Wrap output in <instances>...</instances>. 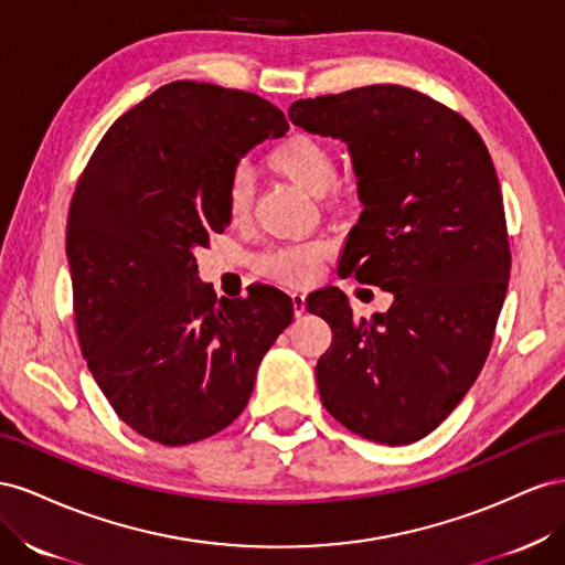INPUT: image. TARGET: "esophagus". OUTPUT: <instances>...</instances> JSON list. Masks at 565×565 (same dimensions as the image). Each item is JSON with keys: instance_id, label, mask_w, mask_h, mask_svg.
Listing matches in <instances>:
<instances>
[{"instance_id": "1", "label": "esophagus", "mask_w": 565, "mask_h": 565, "mask_svg": "<svg viewBox=\"0 0 565 565\" xmlns=\"http://www.w3.org/2000/svg\"><path fill=\"white\" fill-rule=\"evenodd\" d=\"M291 300H294V315L302 317L305 315V296L296 291V294H291Z\"/></svg>"}]
</instances>
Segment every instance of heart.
I'll return each instance as SVG.
<instances>
[{
    "instance_id": "b5f03b06",
    "label": "heart",
    "mask_w": 565,
    "mask_h": 565,
    "mask_svg": "<svg viewBox=\"0 0 565 565\" xmlns=\"http://www.w3.org/2000/svg\"><path fill=\"white\" fill-rule=\"evenodd\" d=\"M267 163L274 172L284 174L286 180L296 182L310 193L331 191V196L338 201L345 196V186L335 180V156L331 147L308 135H291L281 143H277L267 156ZM224 203H227V215L234 222H244L253 205V184L244 170H236L224 191ZM319 244L305 246H277L257 257V267L267 277L284 281V284H305L312 279V274L321 260Z\"/></svg>"
}]
</instances>
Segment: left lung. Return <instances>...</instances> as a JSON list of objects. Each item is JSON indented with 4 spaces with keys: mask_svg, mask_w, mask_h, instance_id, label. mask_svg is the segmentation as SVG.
<instances>
[{
    "mask_svg": "<svg viewBox=\"0 0 565 565\" xmlns=\"http://www.w3.org/2000/svg\"><path fill=\"white\" fill-rule=\"evenodd\" d=\"M288 118L348 143L364 211L338 274L393 294L372 321L354 319L338 288L310 298L333 331L315 369L321 405L366 440H422L478 379L509 286L486 141L452 108L399 85L300 99Z\"/></svg>",
    "mask_w": 565,
    "mask_h": 565,
    "instance_id": "8db88e82",
    "label": "left lung"
}]
</instances>
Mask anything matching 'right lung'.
I'll return each instance as SVG.
<instances>
[{
    "label": "right lung",
    "mask_w": 565,
    "mask_h": 565,
    "mask_svg": "<svg viewBox=\"0 0 565 565\" xmlns=\"http://www.w3.org/2000/svg\"><path fill=\"white\" fill-rule=\"evenodd\" d=\"M286 130L263 96L180 79L113 122L79 174L66 236L79 350L110 407L153 443L227 428L294 321L271 286L217 300L193 257L232 220L238 160Z\"/></svg>",
    "instance_id": "obj_1"
}]
</instances>
